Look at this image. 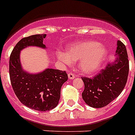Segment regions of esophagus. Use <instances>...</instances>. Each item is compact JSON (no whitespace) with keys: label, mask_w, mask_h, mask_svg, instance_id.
<instances>
[{"label":"esophagus","mask_w":135,"mask_h":135,"mask_svg":"<svg viewBox=\"0 0 135 135\" xmlns=\"http://www.w3.org/2000/svg\"><path fill=\"white\" fill-rule=\"evenodd\" d=\"M68 77H69V79H70V80H73V79L75 78V75L73 73H68Z\"/></svg>","instance_id":"obj_1"}]
</instances>
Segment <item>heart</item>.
I'll return each mask as SVG.
<instances>
[{"label": "heart", "mask_w": 135, "mask_h": 135, "mask_svg": "<svg viewBox=\"0 0 135 135\" xmlns=\"http://www.w3.org/2000/svg\"><path fill=\"white\" fill-rule=\"evenodd\" d=\"M107 49L99 42L93 40L79 41L68 46L66 53L57 52V57L66 64L80 61V69L85 74H92L105 60Z\"/></svg>", "instance_id": "b5f03b06"}]
</instances>
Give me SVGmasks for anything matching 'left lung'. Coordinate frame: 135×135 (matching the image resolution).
Wrapping results in <instances>:
<instances>
[{
  "label": "left lung",
  "mask_w": 135,
  "mask_h": 135,
  "mask_svg": "<svg viewBox=\"0 0 135 135\" xmlns=\"http://www.w3.org/2000/svg\"><path fill=\"white\" fill-rule=\"evenodd\" d=\"M117 57L98 75L92 78H82L85 89L83 100L90 107L100 108L107 105L123 90L128 80L129 61L126 48L121 41H117Z\"/></svg>",
  "instance_id": "8db88e82"
}]
</instances>
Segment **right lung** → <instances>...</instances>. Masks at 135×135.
I'll return each mask as SVG.
<instances>
[{
    "mask_svg": "<svg viewBox=\"0 0 135 135\" xmlns=\"http://www.w3.org/2000/svg\"><path fill=\"white\" fill-rule=\"evenodd\" d=\"M46 35L24 37L14 46L9 57V77L13 90L26 107L40 112L49 111L57 105L62 85L68 80L66 71L46 69L39 73H29L22 69L20 52L28 46L46 49Z\"/></svg>",
    "mask_w": 135,
    "mask_h": 135,
    "instance_id": "add662e5",
    "label": "right lung"
}]
</instances>
